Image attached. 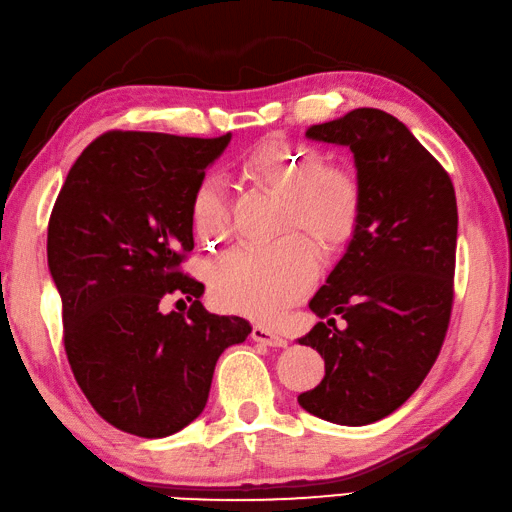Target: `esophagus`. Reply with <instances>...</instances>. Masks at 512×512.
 <instances>
[{
    "label": "esophagus",
    "instance_id": "obj_1",
    "mask_svg": "<svg viewBox=\"0 0 512 512\" xmlns=\"http://www.w3.org/2000/svg\"><path fill=\"white\" fill-rule=\"evenodd\" d=\"M252 338L260 344H265V347H285L287 344L285 336H280V333L271 331L267 327H258V325L252 329Z\"/></svg>",
    "mask_w": 512,
    "mask_h": 512
}]
</instances>
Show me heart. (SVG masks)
<instances>
[{"instance_id":"1","label":"heart","mask_w":512,"mask_h":512,"mask_svg":"<svg viewBox=\"0 0 512 512\" xmlns=\"http://www.w3.org/2000/svg\"><path fill=\"white\" fill-rule=\"evenodd\" d=\"M249 181L283 196L276 232L267 245H236L216 260L210 274L218 305L249 318L267 320L296 302L316 276L318 254L327 256L347 245L362 218V185L349 165L327 163L311 145L265 141L243 159ZM196 236L207 245L229 232L227 185L218 174H205L190 196ZM301 235L298 237L297 234Z\"/></svg>"}]
</instances>
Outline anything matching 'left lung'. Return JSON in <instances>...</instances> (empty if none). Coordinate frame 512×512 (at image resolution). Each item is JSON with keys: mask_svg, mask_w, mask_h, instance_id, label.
Listing matches in <instances>:
<instances>
[{"mask_svg": "<svg viewBox=\"0 0 512 512\" xmlns=\"http://www.w3.org/2000/svg\"><path fill=\"white\" fill-rule=\"evenodd\" d=\"M314 141L347 145L362 218L347 252L311 298L318 322L298 342L325 358V378L298 395L311 415L344 426L378 422L431 371L453 309L457 201L451 176L391 114L358 108L311 125Z\"/></svg>", "mask_w": 512, "mask_h": 512, "instance_id": "8db88e82", "label": "left lung"}]
</instances>
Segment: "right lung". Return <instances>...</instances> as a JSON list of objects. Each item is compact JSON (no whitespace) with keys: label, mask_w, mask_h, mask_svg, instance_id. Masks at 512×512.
Instances as JSON below:
<instances>
[{"label":"right lung","mask_w":512,"mask_h":512,"mask_svg":"<svg viewBox=\"0 0 512 512\" xmlns=\"http://www.w3.org/2000/svg\"><path fill=\"white\" fill-rule=\"evenodd\" d=\"M232 134L216 139L112 130L72 165L48 221L72 375L103 420L165 437L205 409L216 360L252 327L203 305L181 271L194 249L190 196ZM183 293L191 307L161 315Z\"/></svg>","instance_id":"right-lung-1"}]
</instances>
